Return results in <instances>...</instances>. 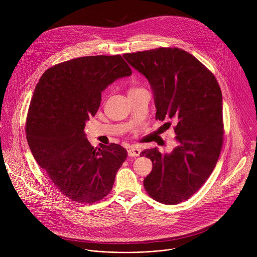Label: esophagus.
<instances>
[{
  "mask_svg": "<svg viewBox=\"0 0 257 257\" xmlns=\"http://www.w3.org/2000/svg\"><path fill=\"white\" fill-rule=\"evenodd\" d=\"M141 153V150L139 148H137V146L135 145H132L131 148H129L128 150V156L129 157H132V158H135V157H138Z\"/></svg>",
  "mask_w": 257,
  "mask_h": 257,
  "instance_id": "obj_1",
  "label": "esophagus"
}]
</instances>
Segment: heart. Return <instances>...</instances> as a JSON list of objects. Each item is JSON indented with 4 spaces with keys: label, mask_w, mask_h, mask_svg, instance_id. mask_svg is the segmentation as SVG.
I'll return each mask as SVG.
<instances>
[{
    "label": "heart",
    "mask_w": 257,
    "mask_h": 257,
    "mask_svg": "<svg viewBox=\"0 0 257 257\" xmlns=\"http://www.w3.org/2000/svg\"><path fill=\"white\" fill-rule=\"evenodd\" d=\"M131 89H135V88H131Z\"/></svg>",
    "instance_id": "1"
}]
</instances>
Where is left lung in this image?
Instances as JSON below:
<instances>
[{
    "label": "left lung",
    "instance_id": "1",
    "mask_svg": "<svg viewBox=\"0 0 257 257\" xmlns=\"http://www.w3.org/2000/svg\"><path fill=\"white\" fill-rule=\"evenodd\" d=\"M131 67L149 80L156 119L174 120L177 146L170 154L145 150L153 170L143 180L151 197L178 204L191 197L213 171L224 139L223 96L212 73L178 48L125 54ZM171 124V123H169Z\"/></svg>",
    "mask_w": 257,
    "mask_h": 257
}]
</instances>
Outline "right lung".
Wrapping results in <instances>:
<instances>
[{
	"instance_id": "1",
	"label": "right lung",
	"mask_w": 257,
	"mask_h": 257,
	"mask_svg": "<svg viewBox=\"0 0 257 257\" xmlns=\"http://www.w3.org/2000/svg\"><path fill=\"white\" fill-rule=\"evenodd\" d=\"M131 74L120 55L81 57L51 67L35 86L25 127L29 149L54 185L73 201L93 203L106 196L127 158L116 143L96 151L84 128L107 85Z\"/></svg>"
}]
</instances>
